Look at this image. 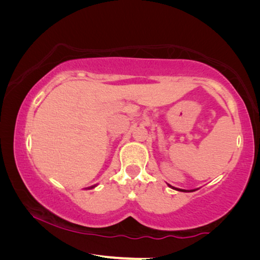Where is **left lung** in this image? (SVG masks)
I'll return each instance as SVG.
<instances>
[{
  "mask_svg": "<svg viewBox=\"0 0 260 260\" xmlns=\"http://www.w3.org/2000/svg\"><path fill=\"white\" fill-rule=\"evenodd\" d=\"M169 186H170V184H169ZM170 187L175 189V190H179V191H186V190H184V189H179V188H175V187H172V186H170ZM191 191H192V190H191Z\"/></svg>",
  "mask_w": 260,
  "mask_h": 260,
  "instance_id": "1",
  "label": "left lung"
}]
</instances>
